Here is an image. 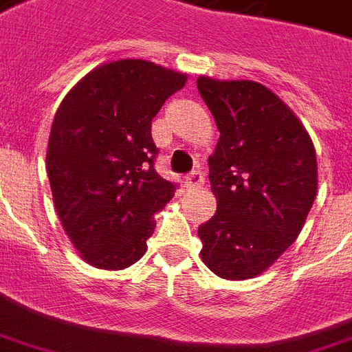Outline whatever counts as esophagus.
Masks as SVG:
<instances>
[{"instance_id":"1","label":"esophagus","mask_w":352,"mask_h":352,"mask_svg":"<svg viewBox=\"0 0 352 352\" xmlns=\"http://www.w3.org/2000/svg\"><path fill=\"white\" fill-rule=\"evenodd\" d=\"M203 182H205L203 181V173L197 170L192 171V173H190V175L184 179V184H186V188H199Z\"/></svg>"}]
</instances>
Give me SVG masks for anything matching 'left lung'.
Returning a JSON list of instances; mask_svg holds the SVG:
<instances>
[{"mask_svg":"<svg viewBox=\"0 0 352 352\" xmlns=\"http://www.w3.org/2000/svg\"><path fill=\"white\" fill-rule=\"evenodd\" d=\"M219 140L208 157L216 214L197 230L201 260L227 280L254 278L297 240L318 194L312 138L288 104L254 80L199 75Z\"/></svg>","mask_w":352,"mask_h":352,"instance_id":"left-lung-1","label":"left lung"}]
</instances>
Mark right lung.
Instances as JSON below:
<instances>
[{"label": "right lung", "instance_id": "1", "mask_svg": "<svg viewBox=\"0 0 352 352\" xmlns=\"http://www.w3.org/2000/svg\"><path fill=\"white\" fill-rule=\"evenodd\" d=\"M186 74L142 58L104 63L64 96L45 168L58 219L79 256L118 272L146 254L175 184L153 168L151 122Z\"/></svg>", "mask_w": 352, "mask_h": 352}]
</instances>
